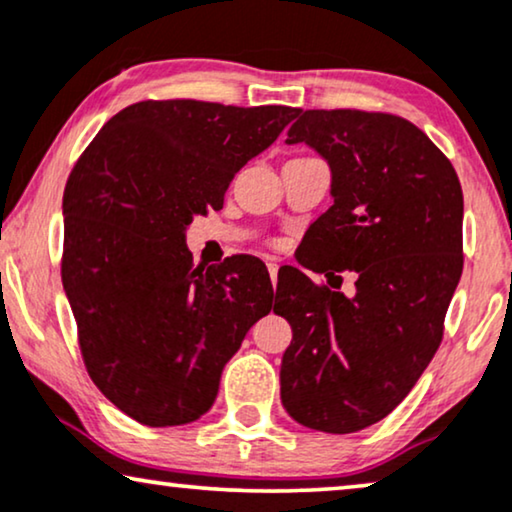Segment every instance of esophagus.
<instances>
[{"label":"esophagus","mask_w":512,"mask_h":512,"mask_svg":"<svg viewBox=\"0 0 512 512\" xmlns=\"http://www.w3.org/2000/svg\"><path fill=\"white\" fill-rule=\"evenodd\" d=\"M267 269H269L271 283H276V278H278V262H276V260H269V262H267Z\"/></svg>","instance_id":"esophagus-1"}]
</instances>
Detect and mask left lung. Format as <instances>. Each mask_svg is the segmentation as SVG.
Here are the masks:
<instances>
[{
    "label": "left lung",
    "instance_id": "obj_1",
    "mask_svg": "<svg viewBox=\"0 0 512 512\" xmlns=\"http://www.w3.org/2000/svg\"><path fill=\"white\" fill-rule=\"evenodd\" d=\"M285 142H306L332 170L335 203L306 231L304 267L338 287L356 270L357 290L278 271L274 311L292 327L281 400L306 428L356 433L403 403L442 342L463 269V192L447 156L395 114L299 109Z\"/></svg>",
    "mask_w": 512,
    "mask_h": 512
}]
</instances>
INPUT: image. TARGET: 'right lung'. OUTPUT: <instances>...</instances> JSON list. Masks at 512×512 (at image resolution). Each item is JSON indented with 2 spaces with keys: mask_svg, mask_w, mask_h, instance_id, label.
Segmentation results:
<instances>
[{
  "mask_svg": "<svg viewBox=\"0 0 512 512\" xmlns=\"http://www.w3.org/2000/svg\"><path fill=\"white\" fill-rule=\"evenodd\" d=\"M297 107L142 100L84 149L63 196V285L93 384L145 426H182L215 403L229 358L271 311L250 255L194 267L185 231L220 210L234 175Z\"/></svg>",
  "mask_w": 512,
  "mask_h": 512,
  "instance_id": "obj_1",
  "label": "right lung"
}]
</instances>
